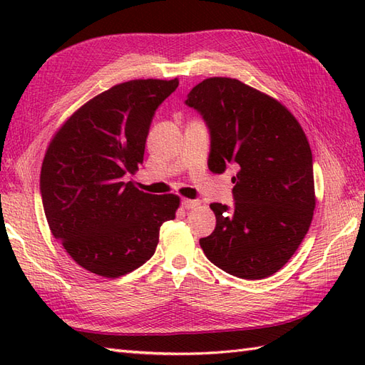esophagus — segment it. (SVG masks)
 Masks as SVG:
<instances>
[{"label": "esophagus", "mask_w": 365, "mask_h": 365, "mask_svg": "<svg viewBox=\"0 0 365 365\" xmlns=\"http://www.w3.org/2000/svg\"><path fill=\"white\" fill-rule=\"evenodd\" d=\"M197 205H200L199 200H192V199H182V207L185 210H191V208H196Z\"/></svg>", "instance_id": "1"}]
</instances>
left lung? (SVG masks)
I'll list each match as a JSON object with an SVG mask.
<instances>
[{"label": "left lung", "mask_w": 365, "mask_h": 365, "mask_svg": "<svg viewBox=\"0 0 365 365\" xmlns=\"http://www.w3.org/2000/svg\"><path fill=\"white\" fill-rule=\"evenodd\" d=\"M210 131L208 169L238 170L234 207L210 204L216 227L199 243L207 259L242 279L281 269L311 226L315 191L312 152L293 114L235 78H207L185 100Z\"/></svg>", "instance_id": "8db88e82"}]
</instances>
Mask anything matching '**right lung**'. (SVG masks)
<instances>
[{"label":"right lung","mask_w":365,"mask_h":365,"mask_svg":"<svg viewBox=\"0 0 365 365\" xmlns=\"http://www.w3.org/2000/svg\"><path fill=\"white\" fill-rule=\"evenodd\" d=\"M178 80H131L98 94L66 120L41 170L43 212L53 237L84 269L119 277L149 260L161 224L180 199L139 191L125 175L143 165L157 108Z\"/></svg>","instance_id":"1"}]
</instances>
